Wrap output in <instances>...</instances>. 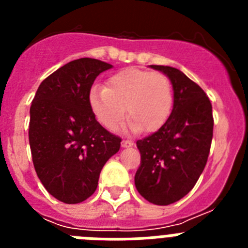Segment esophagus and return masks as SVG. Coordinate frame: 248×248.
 <instances>
[{
    "mask_svg": "<svg viewBox=\"0 0 248 248\" xmlns=\"http://www.w3.org/2000/svg\"><path fill=\"white\" fill-rule=\"evenodd\" d=\"M133 145H134V143L131 140H123L122 141V148H130Z\"/></svg>",
    "mask_w": 248,
    "mask_h": 248,
    "instance_id": "34e87169",
    "label": "esophagus"
}]
</instances>
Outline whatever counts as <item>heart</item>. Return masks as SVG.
Segmentation results:
<instances>
[{
  "mask_svg": "<svg viewBox=\"0 0 248 248\" xmlns=\"http://www.w3.org/2000/svg\"><path fill=\"white\" fill-rule=\"evenodd\" d=\"M88 102L94 117L104 128H115L128 111L129 130L144 128L145 131H155L171 114L174 93L164 74L126 68L109 77L105 88L93 87Z\"/></svg>",
  "mask_w": 248,
  "mask_h": 248,
  "instance_id": "1",
  "label": "heart"
}]
</instances>
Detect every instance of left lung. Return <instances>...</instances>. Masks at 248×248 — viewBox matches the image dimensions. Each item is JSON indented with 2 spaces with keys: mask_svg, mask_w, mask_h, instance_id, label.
I'll use <instances>...</instances> for the list:
<instances>
[{
  "mask_svg": "<svg viewBox=\"0 0 248 248\" xmlns=\"http://www.w3.org/2000/svg\"><path fill=\"white\" fill-rule=\"evenodd\" d=\"M172 84L174 105L168 122L138 140L141 155L135 187L149 202L170 205L189 194L209 157L214 130L212 105L205 92L181 71L150 65Z\"/></svg>",
  "mask_w": 248,
  "mask_h": 248,
  "instance_id": "left-lung-1",
  "label": "left lung"
}]
</instances>
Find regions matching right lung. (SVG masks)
<instances>
[{
	"instance_id": "1",
	"label": "right lung",
	"mask_w": 248,
	"mask_h": 248,
	"mask_svg": "<svg viewBox=\"0 0 248 248\" xmlns=\"http://www.w3.org/2000/svg\"><path fill=\"white\" fill-rule=\"evenodd\" d=\"M113 67L93 58L67 63L47 77L30 109V146L37 176L53 198L78 203L94 194L104 164L120 139L103 128L88 94L102 72Z\"/></svg>"
}]
</instances>
